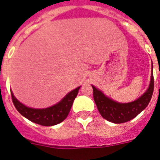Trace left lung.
Instances as JSON below:
<instances>
[{
	"mask_svg": "<svg viewBox=\"0 0 160 160\" xmlns=\"http://www.w3.org/2000/svg\"><path fill=\"white\" fill-rule=\"evenodd\" d=\"M153 68V64H152ZM94 100L102 118L114 123H122L133 119L148 107L154 91V77L152 71L148 90L135 101L128 103L118 102L106 96L101 90L92 86Z\"/></svg>",
	"mask_w": 160,
	"mask_h": 160,
	"instance_id": "left-lung-1",
	"label": "left lung"
}]
</instances>
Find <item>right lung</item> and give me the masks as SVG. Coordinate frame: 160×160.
I'll return each instance as SVG.
<instances>
[{"label":"right lung","instance_id":"add662e5","mask_svg":"<svg viewBox=\"0 0 160 160\" xmlns=\"http://www.w3.org/2000/svg\"><path fill=\"white\" fill-rule=\"evenodd\" d=\"M80 87L68 93L57 104L43 109H35L28 107L20 102L11 91L12 102L22 116L32 122L42 126H54L66 119L70 113L73 102L77 97Z\"/></svg>","mask_w":160,"mask_h":160}]
</instances>
